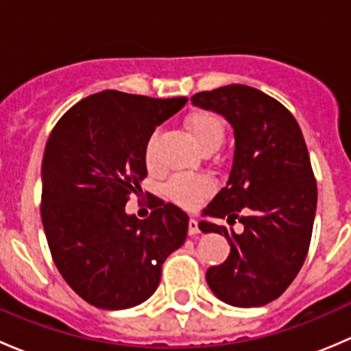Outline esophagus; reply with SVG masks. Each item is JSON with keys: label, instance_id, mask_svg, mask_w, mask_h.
Segmentation results:
<instances>
[{"label": "esophagus", "instance_id": "esophagus-1", "mask_svg": "<svg viewBox=\"0 0 351 351\" xmlns=\"http://www.w3.org/2000/svg\"><path fill=\"white\" fill-rule=\"evenodd\" d=\"M198 232H200V229H198V222L195 219H190L189 221V234L190 236H197Z\"/></svg>", "mask_w": 351, "mask_h": 351}]
</instances>
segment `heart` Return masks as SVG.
Masks as SVG:
<instances>
[{
  "label": "heart",
  "mask_w": 351,
  "mask_h": 351,
  "mask_svg": "<svg viewBox=\"0 0 351 351\" xmlns=\"http://www.w3.org/2000/svg\"><path fill=\"white\" fill-rule=\"evenodd\" d=\"M186 129L202 151L217 149L224 139V122L212 112H195L186 119ZM158 146V132L149 137L146 146V161L153 166ZM212 192V183L202 176H175L166 185V195L175 204L193 208Z\"/></svg>",
  "instance_id": "1"
}]
</instances>
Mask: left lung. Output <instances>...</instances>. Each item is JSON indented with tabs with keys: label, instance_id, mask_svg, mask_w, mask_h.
<instances>
[{
	"label": "left lung",
	"instance_id": "8db88e82",
	"mask_svg": "<svg viewBox=\"0 0 351 351\" xmlns=\"http://www.w3.org/2000/svg\"><path fill=\"white\" fill-rule=\"evenodd\" d=\"M195 107L221 113L234 130L228 183L204 217L244 226L241 234L200 221L202 232L224 234L228 260L205 274L214 295L234 307H260L285 292L299 274L313 234L317 186L299 123L280 101L246 84L192 97ZM246 216L239 217V212Z\"/></svg>",
	"mask_w": 351,
	"mask_h": 351
}]
</instances>
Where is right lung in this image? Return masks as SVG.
I'll return each instance as SVG.
<instances>
[{
  "label": "right lung",
  "mask_w": 351,
  "mask_h": 351,
  "mask_svg": "<svg viewBox=\"0 0 351 351\" xmlns=\"http://www.w3.org/2000/svg\"><path fill=\"white\" fill-rule=\"evenodd\" d=\"M189 98L105 90L61 117L42 161V224L52 260L88 304L120 311L149 299L166 258L189 232V215L158 202L146 221L125 212L147 176L154 129Z\"/></svg>",
  "instance_id": "add662e5"
}]
</instances>
